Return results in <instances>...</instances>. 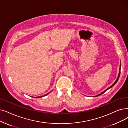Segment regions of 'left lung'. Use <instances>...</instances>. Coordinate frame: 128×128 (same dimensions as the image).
<instances>
[{
  "mask_svg": "<svg viewBox=\"0 0 128 128\" xmlns=\"http://www.w3.org/2000/svg\"><path fill=\"white\" fill-rule=\"evenodd\" d=\"M120 69H121V64H120V68H119V74H118V77H117V78H116V80L114 82V84L112 85H111L109 87H108V88H107L106 90H104V92H101V93H100L99 94H98V95H96V96H94V97H97V96H100V95H102V94H104V92H106L107 90H108L109 89H110V88H111L112 87L116 84V82H118V80H119V76H120Z\"/></svg>",
  "mask_w": 128,
  "mask_h": 128,
  "instance_id": "1",
  "label": "left lung"
}]
</instances>
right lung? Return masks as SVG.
I'll return each mask as SVG.
<instances>
[{
  "mask_svg": "<svg viewBox=\"0 0 128 128\" xmlns=\"http://www.w3.org/2000/svg\"><path fill=\"white\" fill-rule=\"evenodd\" d=\"M52 91H51L50 92H51ZM50 92H48V94H46V95H43V96H38V97H34V98H41V97H44V96H46L47 95H48V94L50 93Z\"/></svg>",
  "mask_w": 128,
  "mask_h": 128,
  "instance_id": "add662e5",
  "label": "right lung"
}]
</instances>
